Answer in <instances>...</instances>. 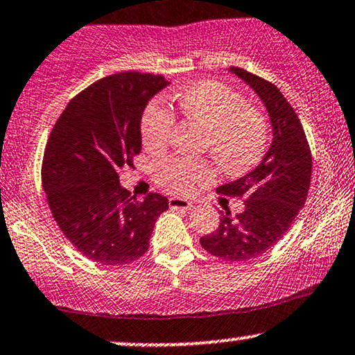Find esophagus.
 Segmentation results:
<instances>
[{"label": "esophagus", "instance_id": "34e87169", "mask_svg": "<svg viewBox=\"0 0 355 355\" xmlns=\"http://www.w3.org/2000/svg\"><path fill=\"white\" fill-rule=\"evenodd\" d=\"M168 205L172 209H191L193 208L191 201L183 200V198H170Z\"/></svg>", "mask_w": 355, "mask_h": 355}]
</instances>
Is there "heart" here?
I'll list each match as a JSON object with an SVG mask.
<instances>
[{
    "instance_id": "obj_1",
    "label": "heart",
    "mask_w": 355,
    "mask_h": 355,
    "mask_svg": "<svg viewBox=\"0 0 355 355\" xmlns=\"http://www.w3.org/2000/svg\"><path fill=\"white\" fill-rule=\"evenodd\" d=\"M173 101L188 121L205 128L203 149L227 173L245 172L262 159L268 137L266 114L257 106L242 101L239 92L218 80H201L180 89ZM173 124V114L164 106L154 103L147 107L141 124L147 149L164 150ZM155 177L167 190L188 195L196 187L213 182L216 170L203 160L170 159L157 165Z\"/></svg>"
}]
</instances>
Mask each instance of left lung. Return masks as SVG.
Listing matches in <instances>:
<instances>
[{"instance_id": "obj_1", "label": "left lung", "mask_w": 355, "mask_h": 355, "mask_svg": "<svg viewBox=\"0 0 355 355\" xmlns=\"http://www.w3.org/2000/svg\"><path fill=\"white\" fill-rule=\"evenodd\" d=\"M227 71L249 85L263 103L273 137L252 172L216 188L224 196L245 198L244 211L232 216L223 206L218 230L200 242L214 257L244 262L266 254L290 230L306 201L313 164L303 125L280 89L239 67Z\"/></svg>"}]
</instances>
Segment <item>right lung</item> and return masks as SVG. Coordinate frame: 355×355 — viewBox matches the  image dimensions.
<instances>
[{"mask_svg": "<svg viewBox=\"0 0 355 355\" xmlns=\"http://www.w3.org/2000/svg\"><path fill=\"white\" fill-rule=\"evenodd\" d=\"M162 75L124 71L98 80L71 100L44 152L42 187L53 219L75 249L101 266H124L149 249L168 200H136L119 172L141 152V119Z\"/></svg>", "mask_w": 355, "mask_h": 355, "instance_id": "1", "label": "right lung"}]
</instances>
